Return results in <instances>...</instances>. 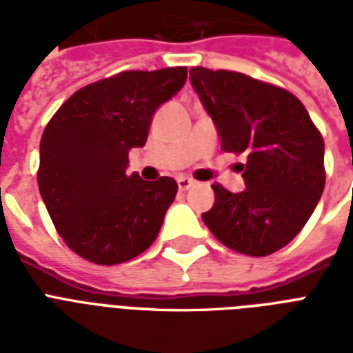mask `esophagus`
<instances>
[{
    "instance_id": "1",
    "label": "esophagus",
    "mask_w": 353,
    "mask_h": 353,
    "mask_svg": "<svg viewBox=\"0 0 353 353\" xmlns=\"http://www.w3.org/2000/svg\"><path fill=\"white\" fill-rule=\"evenodd\" d=\"M194 185H196V181L194 179H190V177H177V187H179V190L181 192H187L188 188H192Z\"/></svg>"
}]
</instances>
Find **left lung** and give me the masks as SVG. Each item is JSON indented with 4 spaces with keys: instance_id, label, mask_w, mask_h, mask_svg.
<instances>
[{
    "instance_id": "obj_1",
    "label": "left lung",
    "mask_w": 353,
    "mask_h": 353,
    "mask_svg": "<svg viewBox=\"0 0 353 353\" xmlns=\"http://www.w3.org/2000/svg\"><path fill=\"white\" fill-rule=\"evenodd\" d=\"M190 82L218 128L221 150L247 159L245 190L232 194L214 183V205L201 218L232 251L268 256L302 231L323 196V135L284 88L207 68L190 69Z\"/></svg>"
}]
</instances>
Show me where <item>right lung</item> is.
Instances as JSON below:
<instances>
[{
    "mask_svg": "<svg viewBox=\"0 0 353 353\" xmlns=\"http://www.w3.org/2000/svg\"><path fill=\"white\" fill-rule=\"evenodd\" d=\"M185 80L187 68L122 71L84 85L47 122L41 199L65 245L88 262H128L159 234L177 183L128 176V152L144 146L155 110Z\"/></svg>",
    "mask_w": 353,
    "mask_h": 353,
    "instance_id": "right-lung-1",
    "label": "right lung"
}]
</instances>
